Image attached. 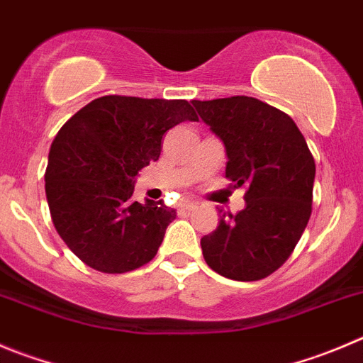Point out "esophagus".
<instances>
[{"label": "esophagus", "mask_w": 363, "mask_h": 363, "mask_svg": "<svg viewBox=\"0 0 363 363\" xmlns=\"http://www.w3.org/2000/svg\"><path fill=\"white\" fill-rule=\"evenodd\" d=\"M196 208V203L194 201H182L179 203V210H187V212H191V210Z\"/></svg>", "instance_id": "obj_1"}]
</instances>
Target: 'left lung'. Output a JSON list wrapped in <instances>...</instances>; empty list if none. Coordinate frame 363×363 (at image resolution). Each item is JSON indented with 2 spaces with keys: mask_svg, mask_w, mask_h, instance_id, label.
I'll list each match as a JSON object with an SVG mask.
<instances>
[{
  "mask_svg": "<svg viewBox=\"0 0 363 363\" xmlns=\"http://www.w3.org/2000/svg\"><path fill=\"white\" fill-rule=\"evenodd\" d=\"M192 105L226 150V178L246 185V206L219 208V226L201 239L210 269L237 281H257L285 264L312 213L315 162L294 121L247 96Z\"/></svg>",
  "mask_w": 363,
  "mask_h": 363,
  "instance_id": "obj_1",
  "label": "left lung"
}]
</instances>
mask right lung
Wrapping results in <instances>:
<instances>
[{
  "mask_svg": "<svg viewBox=\"0 0 363 363\" xmlns=\"http://www.w3.org/2000/svg\"><path fill=\"white\" fill-rule=\"evenodd\" d=\"M184 121H198L185 99L103 96L60 128L44 176L48 205L58 235L89 267L121 274L155 258L176 210L133 201V185Z\"/></svg>",
  "mask_w": 363,
  "mask_h": 363,
  "instance_id": "right-lung-1",
  "label": "right lung"
}]
</instances>
